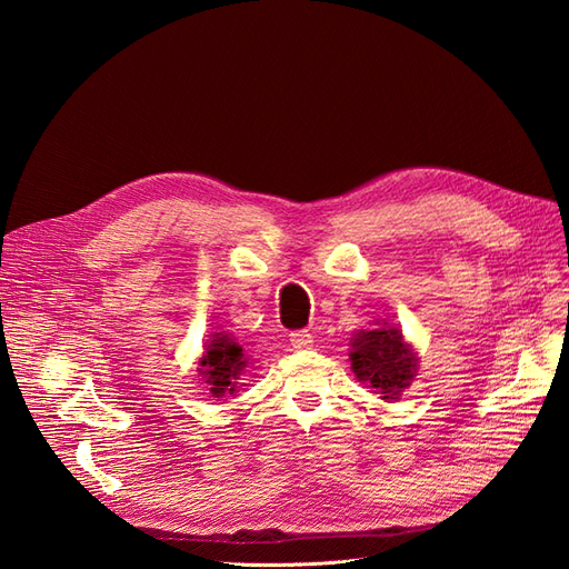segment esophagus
<instances>
[{"label": "esophagus", "instance_id": "obj_1", "mask_svg": "<svg viewBox=\"0 0 569 569\" xmlns=\"http://www.w3.org/2000/svg\"><path fill=\"white\" fill-rule=\"evenodd\" d=\"M289 341L297 351H306V349L313 347V335L308 330H297V332L289 335Z\"/></svg>", "mask_w": 569, "mask_h": 569}]
</instances>
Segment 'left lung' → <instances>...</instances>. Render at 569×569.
Here are the masks:
<instances>
[{"mask_svg":"<svg viewBox=\"0 0 569 569\" xmlns=\"http://www.w3.org/2000/svg\"><path fill=\"white\" fill-rule=\"evenodd\" d=\"M351 368L382 399H399L418 372V353L403 341L399 327L377 322L351 339Z\"/></svg>","mask_w":569,"mask_h":569,"instance_id":"1","label":"left lung"}]
</instances>
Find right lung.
Returning a JSON list of instances; mask_svg holds the SVG:
<instances>
[{
    "mask_svg": "<svg viewBox=\"0 0 569 569\" xmlns=\"http://www.w3.org/2000/svg\"><path fill=\"white\" fill-rule=\"evenodd\" d=\"M247 363L249 360L242 347L230 335L216 332L213 339L206 343L203 358L199 360V375L211 387V396L220 399L226 393H234L239 375H242Z\"/></svg>",
    "mask_w": 569,
    "mask_h": 569,
    "instance_id": "obj_1",
    "label": "right lung"
}]
</instances>
